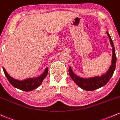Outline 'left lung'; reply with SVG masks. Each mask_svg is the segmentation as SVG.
Wrapping results in <instances>:
<instances>
[{"mask_svg": "<svg viewBox=\"0 0 120 120\" xmlns=\"http://www.w3.org/2000/svg\"><path fill=\"white\" fill-rule=\"evenodd\" d=\"M106 33L109 38L110 42L112 45L113 55H112V65H110V68L106 72V74H103L101 76H95L87 78V79H84V78H80L77 76L73 72L71 67L69 68V74L71 79L75 82L78 86L84 90L93 91L103 87L109 81L115 70L116 63V55L115 49H114V44L109 33L106 31Z\"/></svg>", "mask_w": 120, "mask_h": 120, "instance_id": "obj_1", "label": "left lung"}]
</instances>
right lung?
<instances>
[{
  "label": "right lung",
  "mask_w": 120,
  "mask_h": 120,
  "mask_svg": "<svg viewBox=\"0 0 120 120\" xmlns=\"http://www.w3.org/2000/svg\"><path fill=\"white\" fill-rule=\"evenodd\" d=\"M3 69L4 73L9 82L14 87L25 91H30L38 87L48 72V68L47 67L41 76L34 78H27L23 80H18L10 76L3 67Z\"/></svg>",
  "instance_id": "right-lung-1"
}]
</instances>
